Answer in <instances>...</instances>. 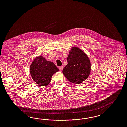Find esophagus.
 Returning <instances> with one entry per match:
<instances>
[{"mask_svg":"<svg viewBox=\"0 0 127 127\" xmlns=\"http://www.w3.org/2000/svg\"><path fill=\"white\" fill-rule=\"evenodd\" d=\"M63 69V66H61L59 67V69H60V71H62Z\"/></svg>","mask_w":127,"mask_h":127,"instance_id":"esophagus-1","label":"esophagus"}]
</instances>
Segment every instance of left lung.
Returning <instances> with one entry per match:
<instances>
[{"mask_svg":"<svg viewBox=\"0 0 127 127\" xmlns=\"http://www.w3.org/2000/svg\"><path fill=\"white\" fill-rule=\"evenodd\" d=\"M67 64L62 73L68 81L76 84L85 81L91 71V63L87 55L77 47L69 51L67 58Z\"/></svg>","mask_w":127,"mask_h":127,"instance_id":"1","label":"left lung"}]
</instances>
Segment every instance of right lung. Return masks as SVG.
<instances>
[{"mask_svg":"<svg viewBox=\"0 0 127 127\" xmlns=\"http://www.w3.org/2000/svg\"><path fill=\"white\" fill-rule=\"evenodd\" d=\"M59 69L53 62L47 61L43 56L35 58L30 66V73L35 82L40 86L49 83L54 73Z\"/></svg>","mask_w":127,"mask_h":127,"instance_id":"1","label":"right lung"}]
</instances>
